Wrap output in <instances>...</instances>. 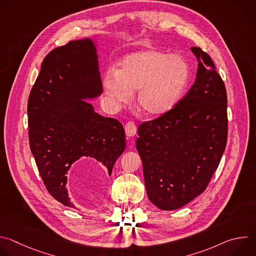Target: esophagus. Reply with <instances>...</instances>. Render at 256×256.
Returning a JSON list of instances; mask_svg holds the SVG:
<instances>
[{"mask_svg":"<svg viewBox=\"0 0 256 256\" xmlns=\"http://www.w3.org/2000/svg\"><path fill=\"white\" fill-rule=\"evenodd\" d=\"M124 130H126V134L128 136H134L136 134V126L134 122H126Z\"/></svg>","mask_w":256,"mask_h":256,"instance_id":"esophagus-1","label":"esophagus"}]
</instances>
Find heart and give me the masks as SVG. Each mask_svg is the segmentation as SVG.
<instances>
[{
    "label": "heart",
    "instance_id": "obj_1",
    "mask_svg": "<svg viewBox=\"0 0 256 256\" xmlns=\"http://www.w3.org/2000/svg\"><path fill=\"white\" fill-rule=\"evenodd\" d=\"M190 78V66L180 56L157 50H144L126 56L118 72H105L102 85L116 104L128 103L138 91L136 102L148 116L170 112L184 93Z\"/></svg>",
    "mask_w": 256,
    "mask_h": 256
}]
</instances>
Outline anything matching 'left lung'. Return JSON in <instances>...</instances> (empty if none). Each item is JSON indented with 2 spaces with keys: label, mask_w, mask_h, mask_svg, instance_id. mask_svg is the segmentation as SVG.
<instances>
[{
  "label": "left lung",
  "mask_w": 256,
  "mask_h": 256,
  "mask_svg": "<svg viewBox=\"0 0 256 256\" xmlns=\"http://www.w3.org/2000/svg\"><path fill=\"white\" fill-rule=\"evenodd\" d=\"M192 52L198 68L188 94L170 112L138 128L146 190L164 210L184 206L204 192L227 144L225 84L206 52L196 46Z\"/></svg>",
  "instance_id": "1"
}]
</instances>
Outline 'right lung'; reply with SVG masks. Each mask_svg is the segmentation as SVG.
Instances as JSON below:
<instances>
[{
    "label": "right lung",
    "mask_w": 256,
    "mask_h": 256,
    "mask_svg": "<svg viewBox=\"0 0 256 256\" xmlns=\"http://www.w3.org/2000/svg\"><path fill=\"white\" fill-rule=\"evenodd\" d=\"M102 93L96 48L89 38L52 50L28 98V136L36 166L50 196L74 208L68 173L81 157L100 162L112 175L126 149L122 124L94 112L88 99Z\"/></svg>",
    "instance_id": "add662e5"
}]
</instances>
